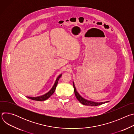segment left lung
Instances as JSON below:
<instances>
[{
  "label": "left lung",
  "mask_w": 134,
  "mask_h": 134,
  "mask_svg": "<svg viewBox=\"0 0 134 134\" xmlns=\"http://www.w3.org/2000/svg\"><path fill=\"white\" fill-rule=\"evenodd\" d=\"M73 86H74V93H75L76 98H77V99L80 101V103H81L83 105H90V106H97V105H101L103 103L108 102V101L104 102H92V101H90L87 100L86 99H84L79 94V93L77 92V91H76L74 82H73Z\"/></svg>",
  "instance_id": "left-lung-1"
}]
</instances>
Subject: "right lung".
I'll return each mask as SVG.
<instances>
[{"label":"right lung","instance_id":"obj_1","mask_svg":"<svg viewBox=\"0 0 134 134\" xmlns=\"http://www.w3.org/2000/svg\"><path fill=\"white\" fill-rule=\"evenodd\" d=\"M62 76V74L60 75L58 77H57L53 86L52 87V88L51 89V90L48 92L47 93L45 94L44 95H42V96L40 97H27L29 99L33 100H35V101H44L46 100L47 99H48V98H49L51 95L53 94V93L54 92V91L55 90L56 86L57 85V84H58L59 79H60V77Z\"/></svg>","mask_w":134,"mask_h":134}]
</instances>
